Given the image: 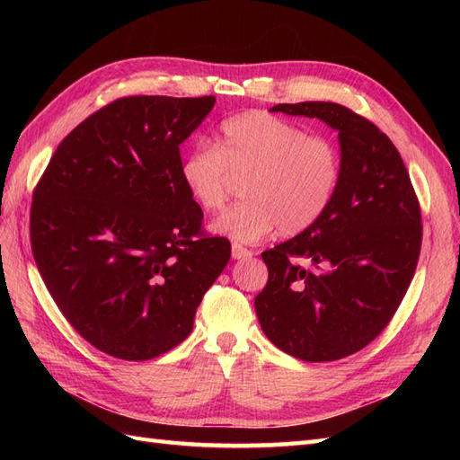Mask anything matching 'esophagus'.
Masks as SVG:
<instances>
[{"label":"esophagus","instance_id":"esophagus-1","mask_svg":"<svg viewBox=\"0 0 460 460\" xmlns=\"http://www.w3.org/2000/svg\"><path fill=\"white\" fill-rule=\"evenodd\" d=\"M252 255H253V253L249 252V249H245V247H242V245H238V243L232 245V259H234V261L247 259V257H252Z\"/></svg>","mask_w":460,"mask_h":460}]
</instances>
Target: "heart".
Listing matches in <instances>:
<instances>
[{"label": "heart", "instance_id": "heart-1", "mask_svg": "<svg viewBox=\"0 0 460 460\" xmlns=\"http://www.w3.org/2000/svg\"><path fill=\"white\" fill-rule=\"evenodd\" d=\"M243 201L213 230L235 243H253L276 228L301 234L324 217L341 178L338 147L267 111H247L220 124L217 142H199L180 164V178L203 211L225 207L234 178Z\"/></svg>", "mask_w": 460, "mask_h": 460}]
</instances>
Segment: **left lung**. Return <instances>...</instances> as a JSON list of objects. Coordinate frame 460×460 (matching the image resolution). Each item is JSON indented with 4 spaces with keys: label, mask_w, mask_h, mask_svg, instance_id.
I'll use <instances>...</instances> for the list:
<instances>
[{
    "label": "left lung",
    "mask_w": 460,
    "mask_h": 460,
    "mask_svg": "<svg viewBox=\"0 0 460 460\" xmlns=\"http://www.w3.org/2000/svg\"><path fill=\"white\" fill-rule=\"evenodd\" d=\"M338 132L341 178L316 225L261 257L269 282L255 297L261 328L284 353L324 363L363 349L405 297L420 255V205L399 151L340 103L274 105Z\"/></svg>",
    "instance_id": "1"
}]
</instances>
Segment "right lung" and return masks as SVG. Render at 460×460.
<instances>
[{"mask_svg":"<svg viewBox=\"0 0 460 460\" xmlns=\"http://www.w3.org/2000/svg\"><path fill=\"white\" fill-rule=\"evenodd\" d=\"M213 95H132L55 149L34 190L32 253L63 316L95 349L147 360L182 343L230 242L201 234L180 144Z\"/></svg>","mask_w":460,"mask_h":460,"instance_id":"obj_1","label":"right lung"}]
</instances>
